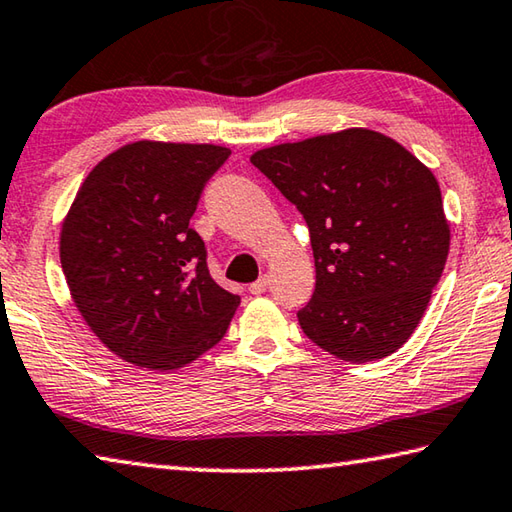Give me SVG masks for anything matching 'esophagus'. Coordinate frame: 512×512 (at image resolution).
<instances>
[{
  "mask_svg": "<svg viewBox=\"0 0 512 512\" xmlns=\"http://www.w3.org/2000/svg\"><path fill=\"white\" fill-rule=\"evenodd\" d=\"M268 284H271V277H268V275H262V277H259L257 282H253V284L248 286V291L253 293V295H262V293H266Z\"/></svg>",
  "mask_w": 512,
  "mask_h": 512,
  "instance_id": "1",
  "label": "esophagus"
}]
</instances>
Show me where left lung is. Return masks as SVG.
Returning a JSON list of instances; mask_svg holds the SVG:
<instances>
[{
	"label": "left lung",
	"instance_id": "1",
	"mask_svg": "<svg viewBox=\"0 0 512 512\" xmlns=\"http://www.w3.org/2000/svg\"><path fill=\"white\" fill-rule=\"evenodd\" d=\"M309 226L315 291L297 320L347 362L385 358L421 322L450 250L434 174L371 129L306 138L250 156Z\"/></svg>",
	"mask_w": 512,
	"mask_h": 512
}]
</instances>
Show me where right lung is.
Instances as JSON below:
<instances>
[{
  "label": "right lung",
  "mask_w": 512,
  "mask_h": 512,
  "mask_svg": "<svg viewBox=\"0 0 512 512\" xmlns=\"http://www.w3.org/2000/svg\"><path fill=\"white\" fill-rule=\"evenodd\" d=\"M228 156L219 145H125L89 172L64 219L60 262L73 302L132 365L183 367L226 336L239 295L212 280L190 219Z\"/></svg>",
  "instance_id": "obj_1"
}]
</instances>
